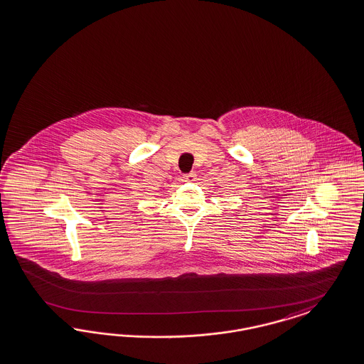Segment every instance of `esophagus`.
<instances>
[{
	"label": "esophagus",
	"mask_w": 364,
	"mask_h": 364,
	"mask_svg": "<svg viewBox=\"0 0 364 364\" xmlns=\"http://www.w3.org/2000/svg\"><path fill=\"white\" fill-rule=\"evenodd\" d=\"M196 176H197L196 173H188V174H185V176H183V179H185L186 182H193V181L196 179Z\"/></svg>",
	"instance_id": "esophagus-1"
}]
</instances>
